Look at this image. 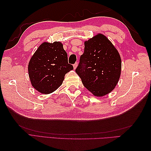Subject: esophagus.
I'll use <instances>...</instances> for the list:
<instances>
[{
  "label": "esophagus",
  "instance_id": "esophagus-1",
  "mask_svg": "<svg viewBox=\"0 0 151 151\" xmlns=\"http://www.w3.org/2000/svg\"><path fill=\"white\" fill-rule=\"evenodd\" d=\"M77 65H78V63H75V64L73 65V67H74V69H75L76 67H77Z\"/></svg>",
  "mask_w": 151,
  "mask_h": 151
}]
</instances>
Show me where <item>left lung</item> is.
<instances>
[{
  "label": "left lung",
  "mask_w": 151,
  "mask_h": 151,
  "mask_svg": "<svg viewBox=\"0 0 151 151\" xmlns=\"http://www.w3.org/2000/svg\"><path fill=\"white\" fill-rule=\"evenodd\" d=\"M84 52L75 71L91 93L102 97L110 93L120 78L121 59L111 41L98 34L84 42Z\"/></svg>",
  "instance_id": "obj_1"
}]
</instances>
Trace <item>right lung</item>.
Returning <instances> with one entry per match:
<instances>
[{
    "label": "right lung",
    "instance_id": "1",
    "mask_svg": "<svg viewBox=\"0 0 151 151\" xmlns=\"http://www.w3.org/2000/svg\"><path fill=\"white\" fill-rule=\"evenodd\" d=\"M73 69L63 45L59 41L41 44L32 56L28 67L32 86L43 94H49L58 88L65 74Z\"/></svg>",
    "mask_w": 151,
    "mask_h": 151
}]
</instances>
